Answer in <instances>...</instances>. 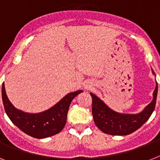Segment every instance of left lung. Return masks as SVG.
Wrapping results in <instances>:
<instances>
[{
    "instance_id": "obj_1",
    "label": "left lung",
    "mask_w": 160,
    "mask_h": 160,
    "mask_svg": "<svg viewBox=\"0 0 160 160\" xmlns=\"http://www.w3.org/2000/svg\"><path fill=\"white\" fill-rule=\"evenodd\" d=\"M154 74V70H152ZM158 84L154 91V99L139 114H124L114 112L92 93V114L96 126L102 132L111 135H127L139 129L151 116L156 104Z\"/></svg>"
}]
</instances>
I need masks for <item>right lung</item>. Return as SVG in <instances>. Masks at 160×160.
<instances>
[{
  "mask_svg": "<svg viewBox=\"0 0 160 160\" xmlns=\"http://www.w3.org/2000/svg\"><path fill=\"white\" fill-rule=\"evenodd\" d=\"M83 92L78 90L70 93L51 109L38 114H28L12 105L6 95L5 85L2 84V101L6 114L21 131L36 139H44L60 133L65 127L67 113L72 100Z\"/></svg>",
  "mask_w": 160,
  "mask_h": 160,
  "instance_id": "obj_1",
  "label": "right lung"
}]
</instances>
